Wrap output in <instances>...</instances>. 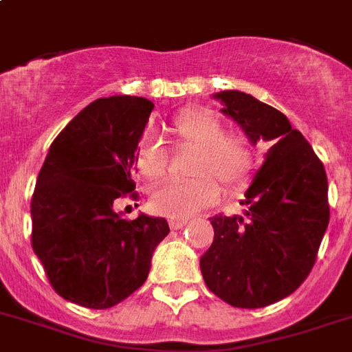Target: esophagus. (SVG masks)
Segmentation results:
<instances>
[{
    "label": "esophagus",
    "mask_w": 352,
    "mask_h": 352,
    "mask_svg": "<svg viewBox=\"0 0 352 352\" xmlns=\"http://www.w3.org/2000/svg\"><path fill=\"white\" fill-rule=\"evenodd\" d=\"M169 225L173 230H179V228H183V226L187 225V219H170Z\"/></svg>",
    "instance_id": "1"
}]
</instances>
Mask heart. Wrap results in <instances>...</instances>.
I'll list each match as a JSON object with an SVG mask.
<instances>
[{
	"label": "heart",
	"mask_w": 352,
	"mask_h": 352,
	"mask_svg": "<svg viewBox=\"0 0 352 352\" xmlns=\"http://www.w3.org/2000/svg\"><path fill=\"white\" fill-rule=\"evenodd\" d=\"M170 135L182 149L196 151L192 179L169 182L151 196V208L170 219H187L210 207L226 190L246 185L255 167L254 147L243 133H226L225 122L203 107H187L170 120ZM136 169L147 182H160L169 170V151L144 136L136 151Z\"/></svg>",
	"instance_id": "1"
}]
</instances>
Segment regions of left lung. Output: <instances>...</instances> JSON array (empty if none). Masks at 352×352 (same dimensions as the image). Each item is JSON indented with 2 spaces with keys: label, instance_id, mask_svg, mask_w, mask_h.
I'll return each mask as SVG.
<instances>
[{
  "label": "left lung",
  "instance_id": "1",
  "mask_svg": "<svg viewBox=\"0 0 352 352\" xmlns=\"http://www.w3.org/2000/svg\"><path fill=\"white\" fill-rule=\"evenodd\" d=\"M254 144L274 142L245 194L243 216H214V241L199 266L214 295L255 309L292 295L307 278L329 223L327 176L286 115L243 91L216 95Z\"/></svg>",
  "mask_w": 352,
  "mask_h": 352
}]
</instances>
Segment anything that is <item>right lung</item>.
Here are the masks:
<instances>
[{
  "instance_id": "1",
  "label": "right lung",
  "mask_w": 352,
  "mask_h": 352,
  "mask_svg": "<svg viewBox=\"0 0 352 352\" xmlns=\"http://www.w3.org/2000/svg\"><path fill=\"white\" fill-rule=\"evenodd\" d=\"M155 104L144 97L98 98L57 138L30 203L32 248L66 300L107 309L135 293L169 234L164 217L124 219L118 199H138L136 147Z\"/></svg>"
}]
</instances>
